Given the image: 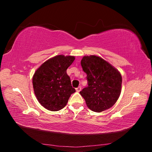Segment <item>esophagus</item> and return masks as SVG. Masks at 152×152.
<instances>
[{
    "mask_svg": "<svg viewBox=\"0 0 152 152\" xmlns=\"http://www.w3.org/2000/svg\"><path fill=\"white\" fill-rule=\"evenodd\" d=\"M81 86H78V88H76V91H77V92H80V91H81Z\"/></svg>",
    "mask_w": 152,
    "mask_h": 152,
    "instance_id": "obj_1",
    "label": "esophagus"
}]
</instances>
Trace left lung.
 I'll list each match as a JSON object with an SVG mask.
<instances>
[{"label": "left lung", "instance_id": "left-lung-1", "mask_svg": "<svg viewBox=\"0 0 152 152\" xmlns=\"http://www.w3.org/2000/svg\"><path fill=\"white\" fill-rule=\"evenodd\" d=\"M81 66L87 74L88 86L80 93L85 100L88 109L100 113L112 107L121 92V73L111 64L97 56H84Z\"/></svg>", "mask_w": 152, "mask_h": 152}]
</instances>
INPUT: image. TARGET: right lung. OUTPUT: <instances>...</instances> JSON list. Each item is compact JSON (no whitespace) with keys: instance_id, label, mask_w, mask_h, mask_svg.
Segmentation results:
<instances>
[{"instance_id":"1","label":"right lung","mask_w":152,"mask_h":152,"mask_svg":"<svg viewBox=\"0 0 152 152\" xmlns=\"http://www.w3.org/2000/svg\"><path fill=\"white\" fill-rule=\"evenodd\" d=\"M75 57L58 55L40 66L33 76V86L37 101L46 109L58 111L66 106L76 92L66 70Z\"/></svg>"}]
</instances>
